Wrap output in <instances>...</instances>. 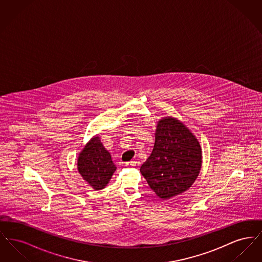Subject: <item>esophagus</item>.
Here are the masks:
<instances>
[{
    "mask_svg": "<svg viewBox=\"0 0 262 262\" xmlns=\"http://www.w3.org/2000/svg\"><path fill=\"white\" fill-rule=\"evenodd\" d=\"M125 167H136L137 166V162L136 161H129L125 164Z\"/></svg>",
    "mask_w": 262,
    "mask_h": 262,
    "instance_id": "obj_1",
    "label": "esophagus"
}]
</instances>
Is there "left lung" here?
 <instances>
[{
  "label": "left lung",
  "mask_w": 262,
  "mask_h": 262,
  "mask_svg": "<svg viewBox=\"0 0 262 262\" xmlns=\"http://www.w3.org/2000/svg\"><path fill=\"white\" fill-rule=\"evenodd\" d=\"M202 165L200 141L182 121L163 117L157 122L154 147L140 173L162 200L185 192L195 182Z\"/></svg>",
  "instance_id": "obj_1"
}]
</instances>
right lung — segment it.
<instances>
[{
	"label": "right lung",
	"instance_id": "add662e5",
	"mask_svg": "<svg viewBox=\"0 0 262 262\" xmlns=\"http://www.w3.org/2000/svg\"><path fill=\"white\" fill-rule=\"evenodd\" d=\"M77 171L94 190L106 187L117 170L111 154L103 146L96 135L83 146L77 156Z\"/></svg>",
	"mask_w": 262,
	"mask_h": 262
}]
</instances>
